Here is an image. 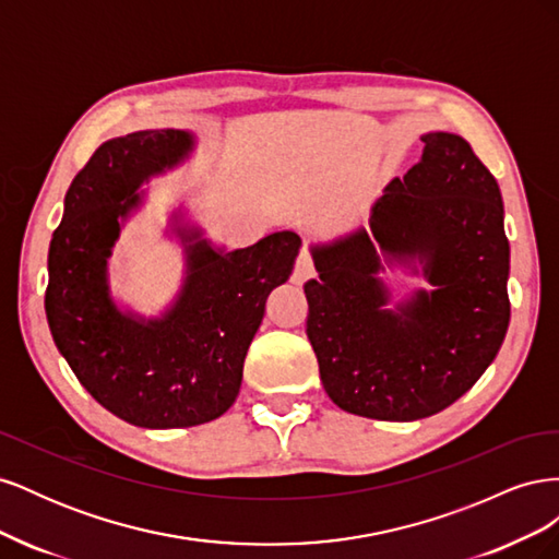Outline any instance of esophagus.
<instances>
[{
  "instance_id": "34e87169",
  "label": "esophagus",
  "mask_w": 559,
  "mask_h": 559,
  "mask_svg": "<svg viewBox=\"0 0 559 559\" xmlns=\"http://www.w3.org/2000/svg\"><path fill=\"white\" fill-rule=\"evenodd\" d=\"M312 275H314V263H312V257H310V251L302 249V251L298 253V259H296L292 280H294L296 284H302V282H308Z\"/></svg>"
}]
</instances>
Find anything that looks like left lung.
Wrapping results in <instances>:
<instances>
[{"label":"left lung","instance_id":"8db88e82","mask_svg":"<svg viewBox=\"0 0 559 559\" xmlns=\"http://www.w3.org/2000/svg\"><path fill=\"white\" fill-rule=\"evenodd\" d=\"M421 142L419 163L373 205L370 230L312 247L319 280L302 286L321 384L337 408L370 419L448 408L495 361L511 321L499 183L460 134ZM382 262L421 272L435 289L386 311Z\"/></svg>","mask_w":559,"mask_h":559}]
</instances>
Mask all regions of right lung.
Returning <instances> with one entry per match:
<instances>
[{
  "label": "right lung",
  "mask_w": 559,
  "mask_h": 559,
  "mask_svg": "<svg viewBox=\"0 0 559 559\" xmlns=\"http://www.w3.org/2000/svg\"><path fill=\"white\" fill-rule=\"evenodd\" d=\"M186 130H140L99 146L64 195L48 249L46 319L86 392L134 427L179 429L222 417L238 399L247 349L265 300L289 280L300 249L292 230L224 251L179 224L186 277L156 319L123 312L109 292V257L140 186L191 156Z\"/></svg>",
  "instance_id": "obj_1"
}]
</instances>
